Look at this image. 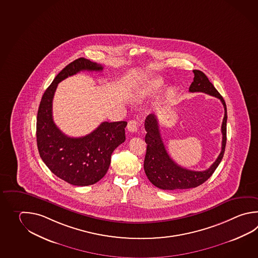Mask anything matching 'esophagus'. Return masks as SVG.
Instances as JSON below:
<instances>
[{"instance_id": "esophagus-1", "label": "esophagus", "mask_w": 258, "mask_h": 258, "mask_svg": "<svg viewBox=\"0 0 258 258\" xmlns=\"http://www.w3.org/2000/svg\"><path fill=\"white\" fill-rule=\"evenodd\" d=\"M127 131L130 132H136L138 131V121L132 119L127 122Z\"/></svg>"}]
</instances>
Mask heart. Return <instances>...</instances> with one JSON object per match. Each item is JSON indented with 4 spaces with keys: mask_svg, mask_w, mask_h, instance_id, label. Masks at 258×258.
<instances>
[{
    "mask_svg": "<svg viewBox=\"0 0 258 258\" xmlns=\"http://www.w3.org/2000/svg\"><path fill=\"white\" fill-rule=\"evenodd\" d=\"M162 84H163V80L161 78H153V79L150 80L147 84H145L142 86V89L140 90V92H139V95L141 96L148 95L149 93L158 89Z\"/></svg>",
    "mask_w": 258,
    "mask_h": 258,
    "instance_id": "1",
    "label": "heart"
}]
</instances>
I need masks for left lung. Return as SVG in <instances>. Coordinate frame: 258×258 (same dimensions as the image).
I'll return each instance as SVG.
<instances>
[{"instance_id": "8db88e82", "label": "left lung", "mask_w": 258, "mask_h": 258, "mask_svg": "<svg viewBox=\"0 0 258 258\" xmlns=\"http://www.w3.org/2000/svg\"><path fill=\"white\" fill-rule=\"evenodd\" d=\"M194 81L190 85L189 92L205 93L215 96L221 101L224 107V117L221 125L222 142L221 153L211 167L205 171H193L184 168L174 163L169 156L161 137L157 116L150 114L145 119L144 126L146 131L145 142L147 151L144 159V171L148 179L156 187L163 190L188 189L203 184L215 172L216 168L222 160L226 146L227 108L225 101L211 84L205 74L194 70Z\"/></svg>"}]
</instances>
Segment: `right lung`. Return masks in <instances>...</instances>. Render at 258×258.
<instances>
[{
    "label": "right lung",
    "mask_w": 258,
    "mask_h": 258,
    "mask_svg": "<svg viewBox=\"0 0 258 258\" xmlns=\"http://www.w3.org/2000/svg\"><path fill=\"white\" fill-rule=\"evenodd\" d=\"M101 64L79 58L68 64L43 95L37 111V143L43 162L53 174L74 185H90L103 178L111 154L125 142L126 121L103 122L88 135L71 138L60 132L52 117V101L58 83L81 71L101 72Z\"/></svg>",
    "instance_id": "obj_1"
}]
</instances>
